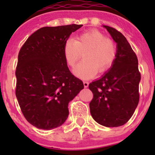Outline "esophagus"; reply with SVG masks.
Listing matches in <instances>:
<instances>
[{
    "label": "esophagus",
    "instance_id": "1",
    "mask_svg": "<svg viewBox=\"0 0 155 155\" xmlns=\"http://www.w3.org/2000/svg\"><path fill=\"white\" fill-rule=\"evenodd\" d=\"M88 84H89V83L87 82V81H84V87H88Z\"/></svg>",
    "mask_w": 155,
    "mask_h": 155
}]
</instances>
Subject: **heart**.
I'll use <instances>...</instances> for the list:
<instances>
[{
	"mask_svg": "<svg viewBox=\"0 0 155 155\" xmlns=\"http://www.w3.org/2000/svg\"><path fill=\"white\" fill-rule=\"evenodd\" d=\"M84 54V59L74 71L78 77L88 79L97 72H105L115 62L117 49L112 39L97 30L80 34L76 39L64 42L63 54L68 67L74 68Z\"/></svg>",
	"mask_w": 155,
	"mask_h": 155,
	"instance_id": "1",
	"label": "heart"
}]
</instances>
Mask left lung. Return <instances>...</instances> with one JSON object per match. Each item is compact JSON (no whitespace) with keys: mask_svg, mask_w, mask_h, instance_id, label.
Masks as SVG:
<instances>
[{"mask_svg":"<svg viewBox=\"0 0 155 155\" xmlns=\"http://www.w3.org/2000/svg\"><path fill=\"white\" fill-rule=\"evenodd\" d=\"M104 27L117 43V54L110 70L89 84L93 93L90 113L100 125L118 127L130 120L138 104L141 74L137 55L125 36L114 28Z\"/></svg>","mask_w":155,"mask_h":155,"instance_id":"left-lung-1","label":"left lung"}]
</instances>
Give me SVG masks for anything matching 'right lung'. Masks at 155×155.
I'll use <instances>...</instances> for the list:
<instances>
[{
	"instance_id": "right-lung-1",
	"label": "right lung",
	"mask_w": 155,
	"mask_h": 155,
	"mask_svg": "<svg viewBox=\"0 0 155 155\" xmlns=\"http://www.w3.org/2000/svg\"><path fill=\"white\" fill-rule=\"evenodd\" d=\"M83 25L42 27L28 38L18 54L16 97L28 122L52 130L65 122L68 103L84 88L63 54L64 42Z\"/></svg>"
}]
</instances>
